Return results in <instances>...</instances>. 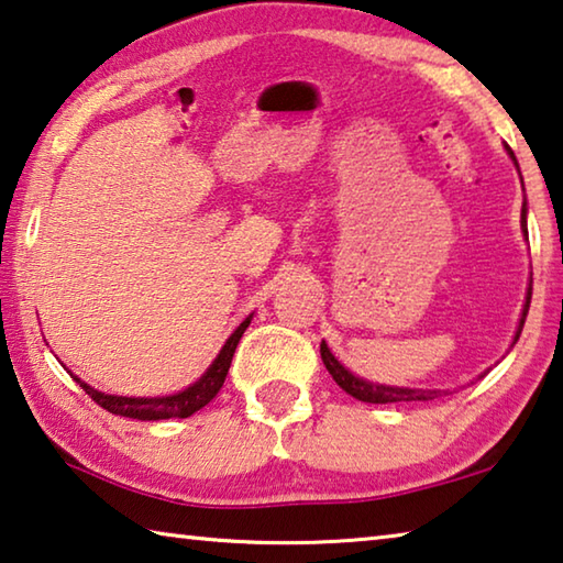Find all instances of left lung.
<instances>
[{
  "instance_id": "obj_1",
  "label": "left lung",
  "mask_w": 563,
  "mask_h": 563,
  "mask_svg": "<svg viewBox=\"0 0 563 563\" xmlns=\"http://www.w3.org/2000/svg\"><path fill=\"white\" fill-rule=\"evenodd\" d=\"M509 155L515 157V153L509 151ZM517 163V161H515ZM521 227H525V234H527V202L521 207ZM529 299H531V287L527 294V307L525 313H521V321H519V329H517V336L515 343L519 341V333L525 329V321H527V311H529ZM321 361L327 371L333 376V380L339 383V386L353 396L356 400L363 402H410V400H435L440 398L442 393L448 390H426V388H398V386H378V383H371V380H363L358 376H353L349 368H343L341 363L336 361V356L329 351L327 343L321 341Z\"/></svg>"
}]
</instances>
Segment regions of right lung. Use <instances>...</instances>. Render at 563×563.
Here are the masks:
<instances>
[{
  "instance_id": "obj_1",
  "label": "right lung",
  "mask_w": 563,
  "mask_h": 563,
  "mask_svg": "<svg viewBox=\"0 0 563 563\" xmlns=\"http://www.w3.org/2000/svg\"><path fill=\"white\" fill-rule=\"evenodd\" d=\"M252 317H246L236 331L232 333L222 351L217 353V358L212 361V366L205 371V376L200 380H195L190 388H185L175 396H161V398H125V396H108V393H101L88 386L81 378H76L78 386H81L88 396H91L93 402H98L103 410L113 412V416L121 418H133V420H167V418H190L192 412L205 408L217 393H220L222 383L227 378V371H230V363L234 356L236 343H240L242 333L250 327Z\"/></svg>"
}]
</instances>
